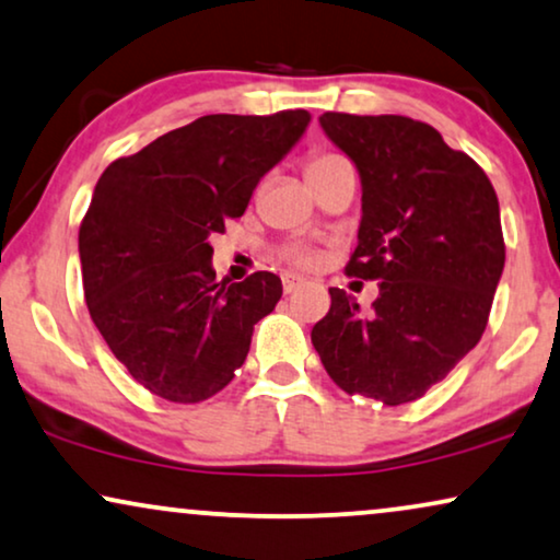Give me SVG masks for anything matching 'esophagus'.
Instances as JSON below:
<instances>
[{"label": "esophagus", "instance_id": "1", "mask_svg": "<svg viewBox=\"0 0 560 560\" xmlns=\"http://www.w3.org/2000/svg\"><path fill=\"white\" fill-rule=\"evenodd\" d=\"M300 287H302L300 276H294V273H287V276H284V292H287V294L296 292V289H300Z\"/></svg>", "mask_w": 560, "mask_h": 560}]
</instances>
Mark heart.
Returning <instances> with one entry per match:
<instances>
[{"mask_svg": "<svg viewBox=\"0 0 560 560\" xmlns=\"http://www.w3.org/2000/svg\"><path fill=\"white\" fill-rule=\"evenodd\" d=\"M340 155L338 153H327V151H317L312 153L307 159V176L315 174V171H319L323 166H327V163L338 161ZM287 260L296 268H315L317 266V256L307 248H289L287 250Z\"/></svg>", "mask_w": 560, "mask_h": 560, "instance_id": "1", "label": "heart"}]
</instances>
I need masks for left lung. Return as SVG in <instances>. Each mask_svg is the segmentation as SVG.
Masks as SVG:
<instances>
[{
	"label": "left lung",
	"instance_id": "8db88e82",
	"mask_svg": "<svg viewBox=\"0 0 560 560\" xmlns=\"http://www.w3.org/2000/svg\"><path fill=\"white\" fill-rule=\"evenodd\" d=\"M363 186L346 273L378 281L374 312L330 289L312 346L342 392L397 407L443 382L481 340L504 268L497 191L441 132L401 115L325 112Z\"/></svg>",
	"mask_w": 560,
	"mask_h": 560
}]
</instances>
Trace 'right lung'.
Returning a JSON list of instances; mask_svg holds the SVG:
<instances>
[{
  "mask_svg": "<svg viewBox=\"0 0 560 560\" xmlns=\"http://www.w3.org/2000/svg\"><path fill=\"white\" fill-rule=\"evenodd\" d=\"M310 112L205 115L112 161L79 228L89 315L140 386L197 405L233 382L253 325L281 300L256 271L214 281L210 237L302 138Z\"/></svg>",
  "mask_w": 560,
  "mask_h": 560,
  "instance_id": "1",
  "label": "right lung"
}]
</instances>
